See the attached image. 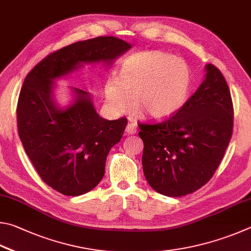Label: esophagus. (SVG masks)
I'll return each mask as SVG.
<instances>
[{"label": "esophagus", "instance_id": "esophagus-1", "mask_svg": "<svg viewBox=\"0 0 251 251\" xmlns=\"http://www.w3.org/2000/svg\"><path fill=\"white\" fill-rule=\"evenodd\" d=\"M137 131H138V128H137V126L134 125V123H129V125L126 126V133L130 134V135L137 133Z\"/></svg>", "mask_w": 251, "mask_h": 251}]
</instances>
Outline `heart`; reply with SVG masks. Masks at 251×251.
I'll return each mask as SVG.
<instances>
[{"mask_svg":"<svg viewBox=\"0 0 251 251\" xmlns=\"http://www.w3.org/2000/svg\"><path fill=\"white\" fill-rule=\"evenodd\" d=\"M192 85V69L185 60L162 50H148L123 60L118 78L105 82L104 95L114 112L131 111L135 98L140 113L163 119L185 104Z\"/></svg>","mask_w":251,"mask_h":251,"instance_id":"1","label":"heart"}]
</instances>
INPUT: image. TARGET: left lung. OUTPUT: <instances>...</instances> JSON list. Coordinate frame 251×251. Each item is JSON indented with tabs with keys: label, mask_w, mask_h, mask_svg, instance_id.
<instances>
[{
	"label": "left lung",
	"mask_w": 251,
	"mask_h": 251,
	"mask_svg": "<svg viewBox=\"0 0 251 251\" xmlns=\"http://www.w3.org/2000/svg\"><path fill=\"white\" fill-rule=\"evenodd\" d=\"M176 113L159 122L139 123L144 148L143 173L153 190L181 197L200 190L216 172L230 142L234 105L216 66Z\"/></svg>",
	"instance_id": "1"
}]
</instances>
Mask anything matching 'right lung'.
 <instances>
[{
	"mask_svg": "<svg viewBox=\"0 0 251 251\" xmlns=\"http://www.w3.org/2000/svg\"><path fill=\"white\" fill-rule=\"evenodd\" d=\"M130 47L113 36L76 42L47 55L24 79L16 108L20 139L39 177L60 194L82 195L98 185L108 153L120 142L128 119L99 117L89 95L77 88L73 105L57 109L52 79L80 63L111 64Z\"/></svg>",
	"mask_w": 251,
	"mask_h": 251,
	"instance_id": "obj_1",
	"label": "right lung"
}]
</instances>
